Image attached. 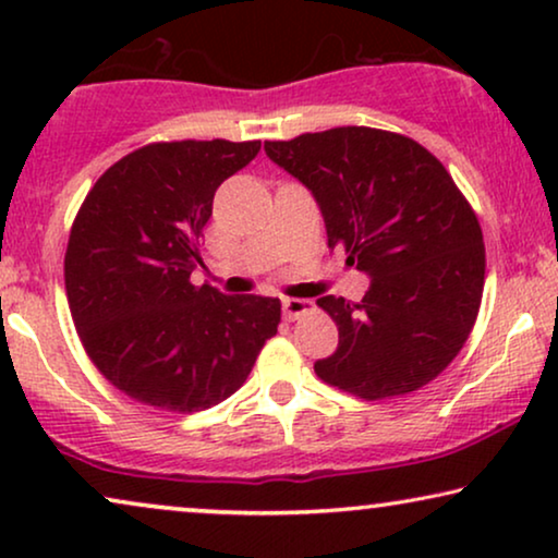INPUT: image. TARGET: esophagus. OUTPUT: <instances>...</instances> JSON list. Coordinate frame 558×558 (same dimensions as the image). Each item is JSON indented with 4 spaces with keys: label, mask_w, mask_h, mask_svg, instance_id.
Wrapping results in <instances>:
<instances>
[{
    "label": "esophagus",
    "mask_w": 558,
    "mask_h": 558,
    "mask_svg": "<svg viewBox=\"0 0 558 558\" xmlns=\"http://www.w3.org/2000/svg\"><path fill=\"white\" fill-rule=\"evenodd\" d=\"M281 310H284V319H289V323H292V319H300L304 312H310L312 310V302L310 300H281Z\"/></svg>",
    "instance_id": "34e87169"
}]
</instances>
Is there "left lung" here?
<instances>
[{
    "mask_svg": "<svg viewBox=\"0 0 558 558\" xmlns=\"http://www.w3.org/2000/svg\"><path fill=\"white\" fill-rule=\"evenodd\" d=\"M264 149L315 195L327 246L371 277L361 302L317 300L340 342L315 373L365 401L418 391L460 353L483 300V228L468 197L429 149L384 129L338 126Z\"/></svg>",
    "mask_w": 558,
    "mask_h": 558,
    "instance_id": "left-lung-1",
    "label": "left lung"
}]
</instances>
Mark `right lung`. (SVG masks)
<instances>
[{
	"mask_svg": "<svg viewBox=\"0 0 558 558\" xmlns=\"http://www.w3.org/2000/svg\"><path fill=\"white\" fill-rule=\"evenodd\" d=\"M262 142H157L111 165L83 201L65 251L78 338L129 399L193 414L246 384L281 302L193 284L220 182Z\"/></svg>",
	"mask_w": 558,
	"mask_h": 558,
	"instance_id": "add662e5",
	"label": "right lung"
}]
</instances>
